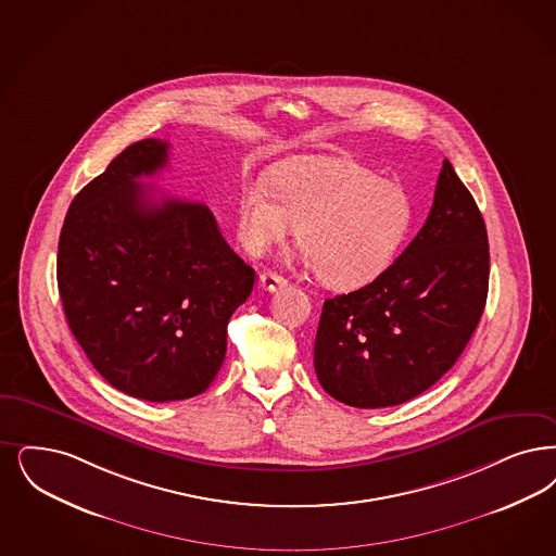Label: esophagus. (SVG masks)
Masks as SVG:
<instances>
[{
    "mask_svg": "<svg viewBox=\"0 0 556 556\" xmlns=\"http://www.w3.org/2000/svg\"><path fill=\"white\" fill-rule=\"evenodd\" d=\"M286 286H288V279H283L281 275H277L273 270H265L258 277V288H263L265 291H277V289H283Z\"/></svg>",
    "mask_w": 556,
    "mask_h": 556,
    "instance_id": "esophagus-1",
    "label": "esophagus"
}]
</instances>
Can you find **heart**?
I'll list each match as a JSON object with an SVG mask.
<instances>
[{
	"mask_svg": "<svg viewBox=\"0 0 556 556\" xmlns=\"http://www.w3.org/2000/svg\"><path fill=\"white\" fill-rule=\"evenodd\" d=\"M236 202L248 252H267L300 225L302 261L341 289L368 286L382 275L414 222L412 202L401 188L337 156L283 161L268 178L244 179Z\"/></svg>",
	"mask_w": 556,
	"mask_h": 556,
	"instance_id": "obj_1",
	"label": "heart"
}]
</instances>
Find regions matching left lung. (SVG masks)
Here are the masks:
<instances>
[{
	"label": "left lung",
	"mask_w": 556,
	"mask_h": 556,
	"mask_svg": "<svg viewBox=\"0 0 556 556\" xmlns=\"http://www.w3.org/2000/svg\"><path fill=\"white\" fill-rule=\"evenodd\" d=\"M482 213L444 159L418 236L366 288L325 300L314 341L323 389L364 409L418 397L457 362L489 295Z\"/></svg>",
	"instance_id": "8db88e82"
}]
</instances>
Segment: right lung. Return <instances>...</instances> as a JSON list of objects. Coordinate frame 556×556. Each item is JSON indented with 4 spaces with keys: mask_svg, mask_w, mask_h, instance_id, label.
Returning <instances> with one entry per match:
<instances>
[{
    "mask_svg": "<svg viewBox=\"0 0 556 556\" xmlns=\"http://www.w3.org/2000/svg\"><path fill=\"white\" fill-rule=\"evenodd\" d=\"M167 151L169 142L147 138L115 156L72 200L58 245L70 331L112 387L155 403L208 389L227 323L256 277L208 206L156 200L142 186Z\"/></svg>",
    "mask_w": 556,
    "mask_h": 556,
    "instance_id": "add662e5",
    "label": "right lung"
}]
</instances>
